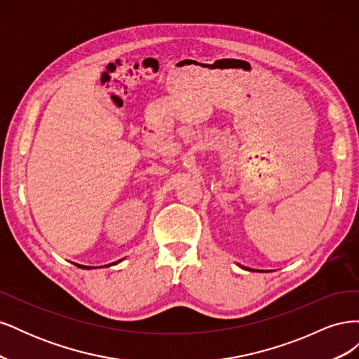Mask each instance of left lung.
<instances>
[{"mask_svg": "<svg viewBox=\"0 0 359 359\" xmlns=\"http://www.w3.org/2000/svg\"><path fill=\"white\" fill-rule=\"evenodd\" d=\"M241 268H244V269H247V271H252V269H250V268H245V266H241ZM262 273H264V271H262ZM265 273H266V271H265Z\"/></svg>", "mask_w": 359, "mask_h": 359, "instance_id": "left-lung-1", "label": "left lung"}]
</instances>
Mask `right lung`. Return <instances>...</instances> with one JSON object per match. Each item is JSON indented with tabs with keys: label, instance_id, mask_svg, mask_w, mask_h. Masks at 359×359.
I'll return each instance as SVG.
<instances>
[{
	"label": "right lung",
	"instance_id": "obj_1",
	"mask_svg": "<svg viewBox=\"0 0 359 359\" xmlns=\"http://www.w3.org/2000/svg\"><path fill=\"white\" fill-rule=\"evenodd\" d=\"M123 260V259H121ZM121 260H118V262H121ZM118 262H114V264H109V265H104V266H112V265H116ZM78 268H82V269H91V268H102V266H85V265H79V264H74Z\"/></svg>",
	"mask_w": 359,
	"mask_h": 359
}]
</instances>
